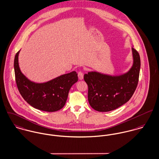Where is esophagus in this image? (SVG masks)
<instances>
[{"label":"esophagus","mask_w":159,"mask_h":159,"mask_svg":"<svg viewBox=\"0 0 159 159\" xmlns=\"http://www.w3.org/2000/svg\"><path fill=\"white\" fill-rule=\"evenodd\" d=\"M77 75H78V77H79V80H82L83 79V78H84V74H83L82 71H79Z\"/></svg>","instance_id":"obj_1"}]
</instances>
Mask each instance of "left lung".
<instances>
[{
  "label": "left lung",
  "mask_w": 159,
  "mask_h": 159,
  "mask_svg": "<svg viewBox=\"0 0 159 159\" xmlns=\"http://www.w3.org/2000/svg\"><path fill=\"white\" fill-rule=\"evenodd\" d=\"M134 63L130 70L121 75L111 76L97 72L84 75L88 86V99L91 107L100 112L116 110L133 96L138 85L140 58L132 48Z\"/></svg>",
  "instance_id": "left-lung-1"
}]
</instances>
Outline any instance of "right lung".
<instances>
[{"instance_id":"right-lung-1","label":"right lung","mask_w":159,"mask_h":159,"mask_svg":"<svg viewBox=\"0 0 159 159\" xmlns=\"http://www.w3.org/2000/svg\"><path fill=\"white\" fill-rule=\"evenodd\" d=\"M19 51L15 56L14 68L16 85L22 98L37 110L54 112L61 109L65 105L71 87L78 80L77 74L73 71L43 84L31 82L20 70Z\"/></svg>"}]
</instances>
